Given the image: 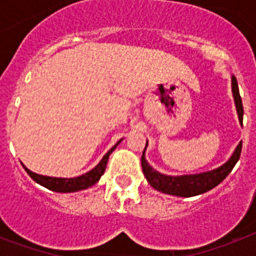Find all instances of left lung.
<instances>
[{
	"mask_svg": "<svg viewBox=\"0 0 256 256\" xmlns=\"http://www.w3.org/2000/svg\"><path fill=\"white\" fill-rule=\"evenodd\" d=\"M232 92H234L239 120H240V124H243L242 98L239 96L238 82H236L235 77H232ZM146 146H148V144H146ZM144 150H146V148H144ZM144 154H142V158H140V164H142V171H144V175L148 179V182L156 190L162 191L164 194L186 196L187 198V196H195V195L203 194V192L214 188L215 186H218L219 183L226 178L227 175L230 174L231 170L234 168V166L239 160L240 152H242V142L238 144V148H236V150H235L230 160L220 168H215L212 171H207V172H202V174L182 175V176H168V175L160 174V172L154 170L144 160Z\"/></svg>",
	"mask_w": 256,
	"mask_h": 256,
	"instance_id": "obj_1",
	"label": "left lung"
}]
</instances>
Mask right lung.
Listing matches in <instances>:
<instances>
[{
  "label": "right lung",
  "mask_w": 256,
  "mask_h": 256,
  "mask_svg": "<svg viewBox=\"0 0 256 256\" xmlns=\"http://www.w3.org/2000/svg\"><path fill=\"white\" fill-rule=\"evenodd\" d=\"M120 142H116V144L104 154L102 160L96 164V168L88 171V172H86V174L81 175V176H76V178H52V176H45V175L36 174V172L30 171L29 168H26L25 170L34 182H37L38 184H41V186L46 187V188H49V190L56 191V192H74V191L84 190V188H88V187L96 184V183L100 180V178L102 176L104 170H106V164H108V156H110V154L114 152V148L118 146Z\"/></svg>",
  "instance_id": "1"
}]
</instances>
